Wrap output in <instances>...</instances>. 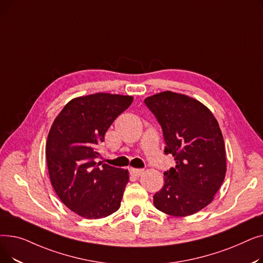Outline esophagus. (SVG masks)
<instances>
[{
    "label": "esophagus",
    "instance_id": "obj_1",
    "mask_svg": "<svg viewBox=\"0 0 263 263\" xmlns=\"http://www.w3.org/2000/svg\"><path fill=\"white\" fill-rule=\"evenodd\" d=\"M131 172H132V174L134 175V176H141L143 173H144V170H141V168H132L131 170Z\"/></svg>",
    "mask_w": 263,
    "mask_h": 263
}]
</instances>
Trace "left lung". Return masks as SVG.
<instances>
[{
    "label": "left lung",
    "instance_id": "obj_1",
    "mask_svg": "<svg viewBox=\"0 0 263 263\" xmlns=\"http://www.w3.org/2000/svg\"><path fill=\"white\" fill-rule=\"evenodd\" d=\"M145 104L162 127L164 153L176 161V167L164 173L154 204L173 216L194 214L213 200L225 179L226 150L218 122L208 107L182 93H156Z\"/></svg>",
    "mask_w": 263,
    "mask_h": 263
}]
</instances>
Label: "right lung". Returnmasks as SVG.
Masks as SVG:
<instances>
[{
    "label": "right lung",
    "instance_id": "1",
    "mask_svg": "<svg viewBox=\"0 0 263 263\" xmlns=\"http://www.w3.org/2000/svg\"><path fill=\"white\" fill-rule=\"evenodd\" d=\"M133 97L98 92L69 101L55 118L46 144L51 184L63 203L87 219L116 212L129 182L128 170L96 158L110 124Z\"/></svg>",
    "mask_w": 263,
    "mask_h": 263
}]
</instances>
